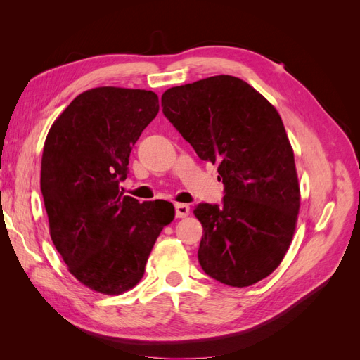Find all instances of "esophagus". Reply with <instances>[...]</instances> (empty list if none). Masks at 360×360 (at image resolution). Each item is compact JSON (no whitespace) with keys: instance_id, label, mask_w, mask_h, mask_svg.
I'll return each instance as SVG.
<instances>
[{"instance_id":"1","label":"esophagus","mask_w":360,"mask_h":360,"mask_svg":"<svg viewBox=\"0 0 360 360\" xmlns=\"http://www.w3.org/2000/svg\"><path fill=\"white\" fill-rule=\"evenodd\" d=\"M191 209L188 204H181V202H177L176 204V217H186L189 214Z\"/></svg>"}]
</instances>
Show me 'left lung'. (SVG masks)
I'll return each mask as SVG.
<instances>
[{
    "instance_id": "1",
    "label": "left lung",
    "mask_w": 360,
    "mask_h": 360,
    "mask_svg": "<svg viewBox=\"0 0 360 360\" xmlns=\"http://www.w3.org/2000/svg\"><path fill=\"white\" fill-rule=\"evenodd\" d=\"M163 115L202 160L219 163L222 205L198 204V261L230 287L264 279L290 248L300 207L294 153L284 123L248 82L230 75L172 86Z\"/></svg>"
}]
</instances>
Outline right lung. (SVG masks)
Instances as JSON below:
<instances>
[{
  "label": "right lung",
  "mask_w": 360,
  "mask_h": 360,
  "mask_svg": "<svg viewBox=\"0 0 360 360\" xmlns=\"http://www.w3.org/2000/svg\"><path fill=\"white\" fill-rule=\"evenodd\" d=\"M158 112L153 91L99 86L75 97L46 136L40 189L51 238L70 274L97 292L134 288L176 214L168 201L138 202L120 188Z\"/></svg>",
  "instance_id": "1"
}]
</instances>
